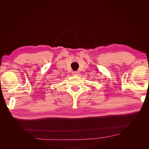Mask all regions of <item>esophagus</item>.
<instances>
[{"label":"esophagus","mask_w":149,"mask_h":149,"mask_svg":"<svg viewBox=\"0 0 149 149\" xmlns=\"http://www.w3.org/2000/svg\"><path fill=\"white\" fill-rule=\"evenodd\" d=\"M72 73H73V75H78L79 72L78 71H73Z\"/></svg>","instance_id":"obj_1"}]
</instances>
